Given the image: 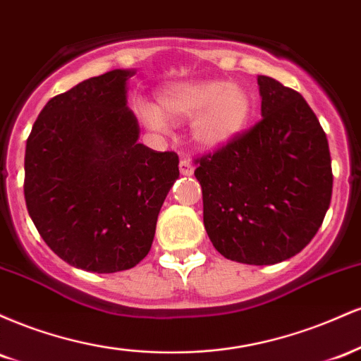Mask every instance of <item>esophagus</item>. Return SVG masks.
Segmentation results:
<instances>
[{"label": "esophagus", "mask_w": 361, "mask_h": 361, "mask_svg": "<svg viewBox=\"0 0 361 361\" xmlns=\"http://www.w3.org/2000/svg\"><path fill=\"white\" fill-rule=\"evenodd\" d=\"M180 173L183 176H192L193 175V164L190 161H180Z\"/></svg>", "instance_id": "esophagus-1"}]
</instances>
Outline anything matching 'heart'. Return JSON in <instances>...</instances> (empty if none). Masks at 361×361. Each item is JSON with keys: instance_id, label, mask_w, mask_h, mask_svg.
<instances>
[{"instance_id": "heart-1", "label": "heart", "mask_w": 361, "mask_h": 361, "mask_svg": "<svg viewBox=\"0 0 361 361\" xmlns=\"http://www.w3.org/2000/svg\"><path fill=\"white\" fill-rule=\"evenodd\" d=\"M251 91L239 82L185 81L157 93V103L137 102V115L149 128L166 132L169 120L190 118V137L204 151L233 144L250 126Z\"/></svg>"}]
</instances>
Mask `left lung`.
Here are the masks:
<instances>
[{
	"label": "left lung",
	"mask_w": 361,
	"mask_h": 361,
	"mask_svg": "<svg viewBox=\"0 0 361 361\" xmlns=\"http://www.w3.org/2000/svg\"><path fill=\"white\" fill-rule=\"evenodd\" d=\"M261 118L227 147L198 159L204 224L224 258L275 264L300 252L333 193L324 130L300 93L258 76Z\"/></svg>",
	"instance_id": "1"
}]
</instances>
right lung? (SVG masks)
Returning <instances> with one entry per match:
<instances>
[{"instance_id": "1", "label": "right lung", "mask_w": 361, "mask_h": 361, "mask_svg": "<svg viewBox=\"0 0 361 361\" xmlns=\"http://www.w3.org/2000/svg\"><path fill=\"white\" fill-rule=\"evenodd\" d=\"M135 69H114L51 98L25 149V202L51 250L85 271L115 273L147 256L175 152L139 144L127 106Z\"/></svg>"}]
</instances>
